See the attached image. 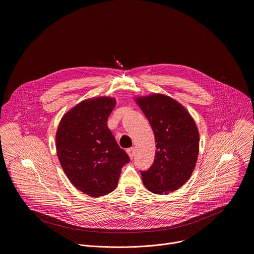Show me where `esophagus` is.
I'll use <instances>...</instances> for the list:
<instances>
[{
	"label": "esophagus",
	"mask_w": 254,
	"mask_h": 254,
	"mask_svg": "<svg viewBox=\"0 0 254 254\" xmlns=\"http://www.w3.org/2000/svg\"><path fill=\"white\" fill-rule=\"evenodd\" d=\"M127 152V154H128L129 159L132 160L133 157H134V148H130V149H128Z\"/></svg>",
	"instance_id": "1"
}]
</instances>
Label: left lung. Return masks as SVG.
I'll list each match as a JSON object with an SVG mask.
<instances>
[{
    "mask_svg": "<svg viewBox=\"0 0 254 254\" xmlns=\"http://www.w3.org/2000/svg\"><path fill=\"white\" fill-rule=\"evenodd\" d=\"M148 119L156 139L153 166L141 172L143 185L152 193L169 194L190 179L199 155V130L186 108L160 93L134 98Z\"/></svg>",
    "mask_w": 254,
    "mask_h": 254,
    "instance_id": "left-lung-1",
    "label": "left lung"
}]
</instances>
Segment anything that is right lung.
Wrapping results in <instances>:
<instances>
[{"mask_svg":"<svg viewBox=\"0 0 254 254\" xmlns=\"http://www.w3.org/2000/svg\"><path fill=\"white\" fill-rule=\"evenodd\" d=\"M116 103L108 96L85 99L62 117L56 131L57 156L70 183L95 198L117 188L129 162L107 127Z\"/></svg>","mask_w":254,"mask_h":254,"instance_id":"add662e5","label":"right lung"}]
</instances>
